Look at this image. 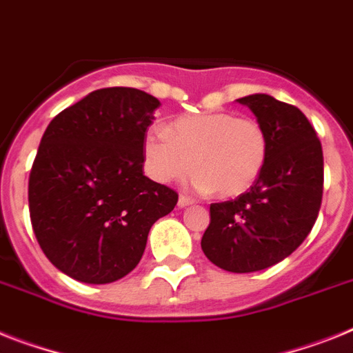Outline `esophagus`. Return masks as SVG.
<instances>
[{"instance_id":"obj_1","label":"esophagus","mask_w":353,"mask_h":353,"mask_svg":"<svg viewBox=\"0 0 353 353\" xmlns=\"http://www.w3.org/2000/svg\"><path fill=\"white\" fill-rule=\"evenodd\" d=\"M190 204H194V201H192L190 197L179 195V199H177V206H179V208H186V206H190Z\"/></svg>"}]
</instances>
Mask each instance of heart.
<instances>
[{
  "label": "heart",
  "instance_id": "obj_1",
  "mask_svg": "<svg viewBox=\"0 0 353 353\" xmlns=\"http://www.w3.org/2000/svg\"><path fill=\"white\" fill-rule=\"evenodd\" d=\"M268 150V132L260 121L228 111L181 117L168 129L150 125L141 140L145 172L154 181L183 179L195 165V188L215 190L221 197L250 190L265 167Z\"/></svg>",
  "mask_w": 353,
  "mask_h": 353
}]
</instances>
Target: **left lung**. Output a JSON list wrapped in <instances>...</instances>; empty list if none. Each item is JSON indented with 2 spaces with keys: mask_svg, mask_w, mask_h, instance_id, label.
<instances>
[{
  "mask_svg": "<svg viewBox=\"0 0 353 353\" xmlns=\"http://www.w3.org/2000/svg\"><path fill=\"white\" fill-rule=\"evenodd\" d=\"M236 102L268 132V161L250 192L210 206L201 248L224 271L254 272L287 259L312 230L323 197V150L294 105L263 93Z\"/></svg>",
  "mask_w": 353,
  "mask_h": 353,
  "instance_id": "8db88e82",
  "label": "left lung"
}]
</instances>
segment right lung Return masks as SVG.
<instances>
[{"mask_svg": "<svg viewBox=\"0 0 353 353\" xmlns=\"http://www.w3.org/2000/svg\"><path fill=\"white\" fill-rule=\"evenodd\" d=\"M161 103L103 88L50 121L32 165L28 206L46 259L84 283H111L141 260L150 228L177 194L143 176L141 140Z\"/></svg>", "mask_w": 353, "mask_h": 353, "instance_id": "obj_1", "label": "right lung"}]
</instances>
